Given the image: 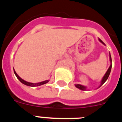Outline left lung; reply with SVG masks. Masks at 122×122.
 <instances>
[{"label": "left lung", "instance_id": "1", "mask_svg": "<svg viewBox=\"0 0 122 122\" xmlns=\"http://www.w3.org/2000/svg\"><path fill=\"white\" fill-rule=\"evenodd\" d=\"M98 40L100 41V42H101V43L103 44L104 45H105V44L103 43V41L101 40L100 38H98ZM109 60H110V62H111V65H110V66L109 67L108 70H107V71H106V73L105 74H104V76H103V77L102 78V79H101V84H100V87H101V86H102V85H103L106 81V80H107V78H108L109 76L110 73H111V68H112V65L111 56V54H110V53H109ZM75 87H76V88H77V89H80V90H87V87H86V86H82V85L75 84ZM99 87H98V88H99Z\"/></svg>", "mask_w": 122, "mask_h": 122}]
</instances>
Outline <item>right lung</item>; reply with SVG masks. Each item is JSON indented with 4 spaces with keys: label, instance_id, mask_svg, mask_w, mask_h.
Listing matches in <instances>:
<instances>
[{
    "label": "right lung",
    "instance_id": "right-lung-1",
    "mask_svg": "<svg viewBox=\"0 0 122 122\" xmlns=\"http://www.w3.org/2000/svg\"><path fill=\"white\" fill-rule=\"evenodd\" d=\"M14 73H15V74L16 75V76L17 77V78H18V79L19 80V81L21 82V83H22L23 84L26 85V86H30V87H36V86H41V85L45 84H46V83H48L49 81V80H46V81H42V82H38V83L29 82L25 81H24V79H22V78H21V77H19V76L18 75V74L16 73V71H15V70H14Z\"/></svg>",
    "mask_w": 122,
    "mask_h": 122
}]
</instances>
